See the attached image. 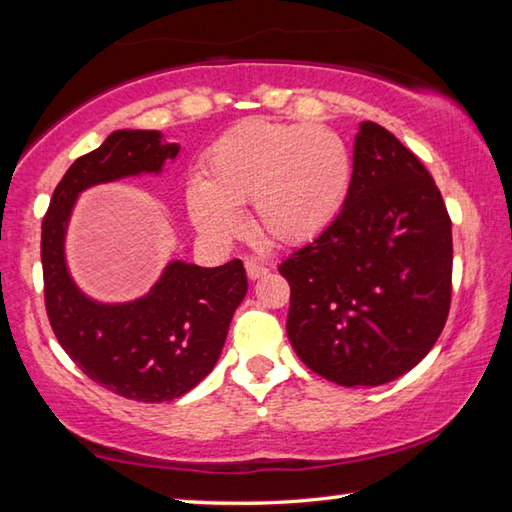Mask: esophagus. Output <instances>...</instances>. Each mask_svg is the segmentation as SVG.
Returning <instances> with one entry per match:
<instances>
[{
    "mask_svg": "<svg viewBox=\"0 0 512 512\" xmlns=\"http://www.w3.org/2000/svg\"><path fill=\"white\" fill-rule=\"evenodd\" d=\"M246 273H248V280H259V277H264L268 273V268L262 262H257V259H248Z\"/></svg>",
    "mask_w": 512,
    "mask_h": 512,
    "instance_id": "34e87169",
    "label": "esophagus"
}]
</instances>
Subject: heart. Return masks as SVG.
<instances>
[{
	"instance_id": "obj_1",
	"label": "heart",
	"mask_w": 512,
	"mask_h": 512,
	"mask_svg": "<svg viewBox=\"0 0 512 512\" xmlns=\"http://www.w3.org/2000/svg\"><path fill=\"white\" fill-rule=\"evenodd\" d=\"M352 180L348 144L332 128L250 119L207 149L187 189L194 228L214 244L239 230L235 210L275 246H302L332 225Z\"/></svg>"
}]
</instances>
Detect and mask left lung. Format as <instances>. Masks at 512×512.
Segmentation results:
<instances>
[{"instance_id":"8db88e82","label":"left lung","mask_w":512,"mask_h":512,"mask_svg":"<svg viewBox=\"0 0 512 512\" xmlns=\"http://www.w3.org/2000/svg\"><path fill=\"white\" fill-rule=\"evenodd\" d=\"M280 273L291 287L289 341L320 377L372 388L418 366L452 300V221L424 164L361 121L339 216Z\"/></svg>"}]
</instances>
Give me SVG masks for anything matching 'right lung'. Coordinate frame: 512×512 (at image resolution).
<instances>
[{"instance_id":"add662e5","label":"right lung","mask_w":512,"mask_h":512,"mask_svg":"<svg viewBox=\"0 0 512 512\" xmlns=\"http://www.w3.org/2000/svg\"><path fill=\"white\" fill-rule=\"evenodd\" d=\"M180 144L160 131H115L60 180L42 221L45 305L58 343L76 366L108 391L135 402H171L210 375L248 280L239 259L203 268L173 259L149 293L101 302L69 273L65 237L79 196L121 178L160 176Z\"/></svg>"}]
</instances>
